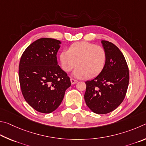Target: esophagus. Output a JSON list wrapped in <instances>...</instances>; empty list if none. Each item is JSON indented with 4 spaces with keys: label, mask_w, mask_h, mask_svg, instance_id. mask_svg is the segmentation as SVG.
Here are the masks:
<instances>
[{
    "label": "esophagus",
    "mask_w": 146,
    "mask_h": 146,
    "mask_svg": "<svg viewBox=\"0 0 146 146\" xmlns=\"http://www.w3.org/2000/svg\"><path fill=\"white\" fill-rule=\"evenodd\" d=\"M70 82L72 84V85H74V84H76L78 82V80H74V79H73V78H70Z\"/></svg>",
    "instance_id": "obj_1"
}]
</instances>
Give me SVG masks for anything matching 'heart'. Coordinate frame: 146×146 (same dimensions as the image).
<instances>
[{
  "label": "heart",
  "mask_w": 146,
  "mask_h": 146,
  "mask_svg": "<svg viewBox=\"0 0 146 146\" xmlns=\"http://www.w3.org/2000/svg\"><path fill=\"white\" fill-rule=\"evenodd\" d=\"M60 60L63 70L70 72L78 64L73 72L77 78L95 77L103 70L106 61L104 48L95 43L81 41L71 44L68 49L60 53Z\"/></svg>",
  "instance_id": "obj_1"
}]
</instances>
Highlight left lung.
<instances>
[{
    "label": "left lung",
    "instance_id": "1",
    "mask_svg": "<svg viewBox=\"0 0 146 146\" xmlns=\"http://www.w3.org/2000/svg\"><path fill=\"white\" fill-rule=\"evenodd\" d=\"M106 53L103 70L91 81H86L85 100L94 113L106 114L123 101L129 85V69L123 54L115 45L101 41Z\"/></svg>",
    "mask_w": 146,
    "mask_h": 146
}]
</instances>
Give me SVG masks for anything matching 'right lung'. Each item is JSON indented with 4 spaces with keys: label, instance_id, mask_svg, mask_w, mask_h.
<instances>
[{
    "label": "right lung",
    "instance_id": "1",
    "mask_svg": "<svg viewBox=\"0 0 146 146\" xmlns=\"http://www.w3.org/2000/svg\"><path fill=\"white\" fill-rule=\"evenodd\" d=\"M61 42L40 38L28 46L20 58L19 76L25 100L37 111L50 113L58 108L71 85L70 78L58 65Z\"/></svg>",
    "mask_w": 146,
    "mask_h": 146
}]
</instances>
